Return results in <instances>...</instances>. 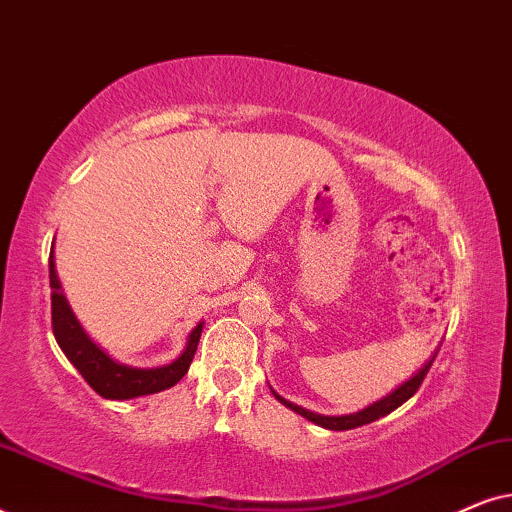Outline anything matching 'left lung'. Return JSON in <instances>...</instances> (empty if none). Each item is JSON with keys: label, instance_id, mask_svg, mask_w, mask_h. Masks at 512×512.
Masks as SVG:
<instances>
[{"label": "left lung", "instance_id": "8db88e82", "mask_svg": "<svg viewBox=\"0 0 512 512\" xmlns=\"http://www.w3.org/2000/svg\"><path fill=\"white\" fill-rule=\"evenodd\" d=\"M438 349H440V347H438ZM438 349H436V352L431 354V359L426 361L424 366L419 368L417 373L410 377V380H405L403 384H398V387H396L394 391H389V394H387V396H382L380 401L370 403V405H366V408H363V410H359V412H352V415H338V417H331V415H319V412L305 410V408H300V405H296V403L286 401V398L279 396L275 389H270V391H272V396H275L279 403L286 405V408L293 410V412H298V415H303V417L307 419V422H312V424H317V426H324V429H331V431H349V429H359V426H366V424H370V422H375V419L387 417L389 412H394L396 408H401V405H403L405 401H408V398L415 396V391L419 389V384H422V380L426 377V373H429V368H431L433 359H436Z\"/></svg>", "mask_w": 512, "mask_h": 512}]
</instances>
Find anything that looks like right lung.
Here are the masks:
<instances>
[{"label": "right lung", "mask_w": 512, "mask_h": 512, "mask_svg": "<svg viewBox=\"0 0 512 512\" xmlns=\"http://www.w3.org/2000/svg\"><path fill=\"white\" fill-rule=\"evenodd\" d=\"M48 275H51V312H53V335L69 363L79 370L90 387L102 398L109 401H128V398L149 396L165 391L177 384L188 373L195 349H198L200 333L205 321H198V326L188 333L186 347L177 359L156 368H132L125 363H118L93 342V338L76 319L69 300L62 291L58 270H55V247L48 258Z\"/></svg>", "instance_id": "add662e5"}]
</instances>
